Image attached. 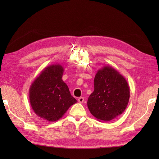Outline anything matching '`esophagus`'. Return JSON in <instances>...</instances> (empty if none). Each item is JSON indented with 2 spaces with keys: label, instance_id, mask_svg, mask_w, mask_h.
<instances>
[{
  "label": "esophagus",
  "instance_id": "34e87169",
  "mask_svg": "<svg viewBox=\"0 0 159 159\" xmlns=\"http://www.w3.org/2000/svg\"><path fill=\"white\" fill-rule=\"evenodd\" d=\"M78 102H79V103H83L84 102V98L83 97H80L78 98Z\"/></svg>",
  "mask_w": 159,
  "mask_h": 159
}]
</instances>
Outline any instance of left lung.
<instances>
[{"mask_svg": "<svg viewBox=\"0 0 159 159\" xmlns=\"http://www.w3.org/2000/svg\"><path fill=\"white\" fill-rule=\"evenodd\" d=\"M94 91L87 107L100 121L114 120L124 113L129 102L130 88L125 78L112 66L100 68L94 78Z\"/></svg>", "mask_w": 159, "mask_h": 159, "instance_id": "1", "label": "left lung"}]
</instances>
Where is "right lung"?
Returning <instances> with one entry per match:
<instances>
[{"mask_svg":"<svg viewBox=\"0 0 159 159\" xmlns=\"http://www.w3.org/2000/svg\"><path fill=\"white\" fill-rule=\"evenodd\" d=\"M64 69L59 63L45 67L35 78L29 89L30 104L35 113L49 121L61 118L77 102L62 80Z\"/></svg>","mask_w":159,"mask_h":159,"instance_id":"obj_1","label":"right lung"}]
</instances>
